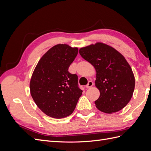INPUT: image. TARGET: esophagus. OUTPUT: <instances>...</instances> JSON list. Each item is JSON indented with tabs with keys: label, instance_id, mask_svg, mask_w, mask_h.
I'll list each match as a JSON object with an SVG mask.
<instances>
[{
	"label": "esophagus",
	"instance_id": "1",
	"mask_svg": "<svg viewBox=\"0 0 151 151\" xmlns=\"http://www.w3.org/2000/svg\"><path fill=\"white\" fill-rule=\"evenodd\" d=\"M93 84H94V83H93V81H89V82H88V84L86 85V88H91V87H92L93 86Z\"/></svg>",
	"mask_w": 151,
	"mask_h": 151
}]
</instances>
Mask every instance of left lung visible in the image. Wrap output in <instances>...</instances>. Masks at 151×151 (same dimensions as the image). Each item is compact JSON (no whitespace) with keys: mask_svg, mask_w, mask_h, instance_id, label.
Segmentation results:
<instances>
[{"mask_svg":"<svg viewBox=\"0 0 151 151\" xmlns=\"http://www.w3.org/2000/svg\"><path fill=\"white\" fill-rule=\"evenodd\" d=\"M79 53L96 71L95 86L100 96L95 101L102 112L113 113L129 103L135 88V77L129 63L116 50L103 43L79 49Z\"/></svg>","mask_w":151,"mask_h":151,"instance_id":"obj_1","label":"left lung"}]
</instances>
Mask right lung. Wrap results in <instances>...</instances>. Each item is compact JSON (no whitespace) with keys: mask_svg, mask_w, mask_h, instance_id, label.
<instances>
[{"mask_svg":"<svg viewBox=\"0 0 151 151\" xmlns=\"http://www.w3.org/2000/svg\"><path fill=\"white\" fill-rule=\"evenodd\" d=\"M77 53V47L58 44L43 55L35 68L29 83L31 95L48 116L59 119L71 115L83 93L77 76L68 70Z\"/></svg>","mask_w":151,"mask_h":151,"instance_id":"obj_1","label":"right lung"}]
</instances>
